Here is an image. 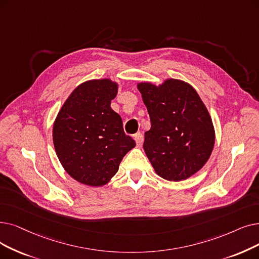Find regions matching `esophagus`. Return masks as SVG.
Masks as SVG:
<instances>
[{
	"label": "esophagus",
	"mask_w": 259,
	"mask_h": 259,
	"mask_svg": "<svg viewBox=\"0 0 259 259\" xmlns=\"http://www.w3.org/2000/svg\"><path fill=\"white\" fill-rule=\"evenodd\" d=\"M143 140H144V138H143V134H142V133L134 134V141H136V143H137L138 146H141V145H142Z\"/></svg>",
	"instance_id": "esophagus-1"
}]
</instances>
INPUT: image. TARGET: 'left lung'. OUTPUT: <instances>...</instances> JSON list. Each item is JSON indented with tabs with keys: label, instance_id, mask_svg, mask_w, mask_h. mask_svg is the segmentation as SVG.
Wrapping results in <instances>:
<instances>
[{
	"label": "left lung",
	"instance_id": "left-lung-1",
	"mask_svg": "<svg viewBox=\"0 0 259 259\" xmlns=\"http://www.w3.org/2000/svg\"><path fill=\"white\" fill-rule=\"evenodd\" d=\"M151 128L145 132L144 150L154 171L168 181H183L209 159L215 129L196 90L179 79L162 84L138 83Z\"/></svg>",
	"mask_w": 259,
	"mask_h": 259
}]
</instances>
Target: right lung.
I'll list each match as a JSON object with an SVG mask.
<instances>
[{
    "mask_svg": "<svg viewBox=\"0 0 259 259\" xmlns=\"http://www.w3.org/2000/svg\"><path fill=\"white\" fill-rule=\"evenodd\" d=\"M117 90L118 84L108 78L84 81L67 97L54 121L56 154L64 170L82 184H107L136 146L110 107Z\"/></svg>",
    "mask_w": 259,
    "mask_h": 259,
    "instance_id": "obj_1",
    "label": "right lung"
}]
</instances>
